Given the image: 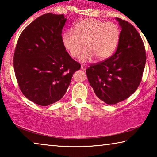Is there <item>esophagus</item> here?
I'll use <instances>...</instances> for the list:
<instances>
[{"label": "esophagus", "instance_id": "1", "mask_svg": "<svg viewBox=\"0 0 157 157\" xmlns=\"http://www.w3.org/2000/svg\"><path fill=\"white\" fill-rule=\"evenodd\" d=\"M81 69L82 71H86V67L84 65H82L81 66Z\"/></svg>", "mask_w": 157, "mask_h": 157}]
</instances>
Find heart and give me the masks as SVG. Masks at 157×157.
Instances as JSON below:
<instances>
[{
  "label": "heart",
  "mask_w": 157,
  "mask_h": 157,
  "mask_svg": "<svg viewBox=\"0 0 157 157\" xmlns=\"http://www.w3.org/2000/svg\"><path fill=\"white\" fill-rule=\"evenodd\" d=\"M75 31L63 33L62 42L72 57H79L82 62H90L95 57L103 61L109 58L115 52L120 39L121 31L113 22L105 23L95 18H85L75 24Z\"/></svg>",
  "instance_id": "heart-1"
}]
</instances>
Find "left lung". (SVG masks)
<instances>
[{
    "mask_svg": "<svg viewBox=\"0 0 157 157\" xmlns=\"http://www.w3.org/2000/svg\"><path fill=\"white\" fill-rule=\"evenodd\" d=\"M116 20L121 28L116 52L86 71L96 96L107 105L122 102L134 94L141 81L146 62L144 44L136 28L127 21Z\"/></svg>",
    "mask_w": 157,
    "mask_h": 157,
    "instance_id": "obj_1",
    "label": "left lung"
}]
</instances>
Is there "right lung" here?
Segmentation results:
<instances>
[{"label": "right lung", "instance_id": "1", "mask_svg": "<svg viewBox=\"0 0 157 157\" xmlns=\"http://www.w3.org/2000/svg\"><path fill=\"white\" fill-rule=\"evenodd\" d=\"M66 21L63 14L41 16L24 29L16 46L14 68L18 86L28 100L39 105L59 101L81 67L63 45Z\"/></svg>", "mask_w": 157, "mask_h": 157}]
</instances>
